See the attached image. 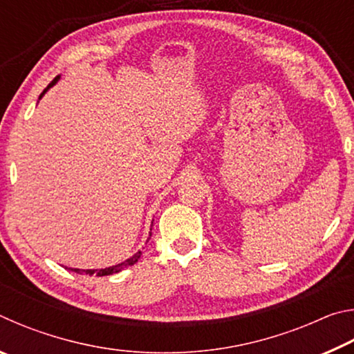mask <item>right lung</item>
<instances>
[{"mask_svg": "<svg viewBox=\"0 0 354 354\" xmlns=\"http://www.w3.org/2000/svg\"><path fill=\"white\" fill-rule=\"evenodd\" d=\"M59 81V76H56L55 80H53L50 84H48V87L45 88L44 92L40 93V98L44 97V95L46 93V91L50 87H53L55 86V84ZM151 236V234H149ZM140 254H142V251H137V253L134 254V256H131L129 259H127L124 262H122V263H118V266H112V267H107V268H101V270H81V268H70L71 272H75V273H80V274H97V277H107V274H113V273H118V272H122L123 268H127V267H129V266H134V263L140 259Z\"/></svg>", "mask_w": 354, "mask_h": 354, "instance_id": "right-lung-1", "label": "right lung"}]
</instances>
